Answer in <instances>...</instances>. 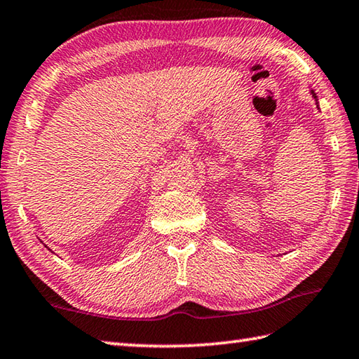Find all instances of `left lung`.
Listing matches in <instances>:
<instances>
[{
  "label": "left lung",
  "instance_id": "1",
  "mask_svg": "<svg viewBox=\"0 0 359 359\" xmlns=\"http://www.w3.org/2000/svg\"><path fill=\"white\" fill-rule=\"evenodd\" d=\"M311 93H313V96H314V100L318 101V97H316V95H314V91H313V90H311ZM316 104H318V102H316Z\"/></svg>",
  "mask_w": 359,
  "mask_h": 359
}]
</instances>
